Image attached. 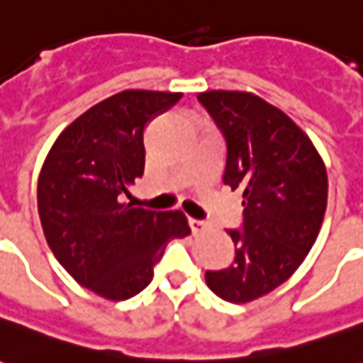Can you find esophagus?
I'll return each mask as SVG.
<instances>
[{
    "mask_svg": "<svg viewBox=\"0 0 363 363\" xmlns=\"http://www.w3.org/2000/svg\"><path fill=\"white\" fill-rule=\"evenodd\" d=\"M190 229H192L194 233H204L206 229H208V223L202 220H190Z\"/></svg>",
    "mask_w": 363,
    "mask_h": 363,
    "instance_id": "esophagus-1",
    "label": "esophagus"
}]
</instances>
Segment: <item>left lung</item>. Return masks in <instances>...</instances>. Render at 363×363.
<instances>
[{
    "label": "left lung",
    "instance_id": "obj_1",
    "mask_svg": "<svg viewBox=\"0 0 363 363\" xmlns=\"http://www.w3.org/2000/svg\"><path fill=\"white\" fill-rule=\"evenodd\" d=\"M198 101L228 143L223 182L243 192V229H229L235 260L206 284L249 303L288 280L311 251L327 210L328 179L313 142L286 112L247 91H206Z\"/></svg>",
    "mask_w": 363,
    "mask_h": 363
}]
</instances>
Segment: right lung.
<instances>
[{
    "label": "right lung",
    "mask_w": 363,
    "mask_h": 363,
    "mask_svg": "<svg viewBox=\"0 0 363 363\" xmlns=\"http://www.w3.org/2000/svg\"><path fill=\"white\" fill-rule=\"evenodd\" d=\"M182 93L126 89L83 112L58 135L38 177V216L62 267L96 296L124 301L153 278L169 241L190 235L186 216L134 208L143 130Z\"/></svg>",
    "instance_id": "obj_1"
}]
</instances>
